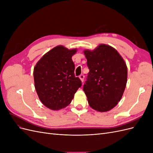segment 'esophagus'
I'll return each instance as SVG.
<instances>
[{"mask_svg": "<svg viewBox=\"0 0 153 153\" xmlns=\"http://www.w3.org/2000/svg\"><path fill=\"white\" fill-rule=\"evenodd\" d=\"M79 78H80V80H81V82H84V75H80Z\"/></svg>", "mask_w": 153, "mask_h": 153, "instance_id": "1", "label": "esophagus"}]
</instances>
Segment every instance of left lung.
Returning a JSON list of instances; mask_svg holds the SVG:
<instances>
[{
	"instance_id": "obj_1",
	"label": "left lung",
	"mask_w": 153,
	"mask_h": 153,
	"mask_svg": "<svg viewBox=\"0 0 153 153\" xmlns=\"http://www.w3.org/2000/svg\"><path fill=\"white\" fill-rule=\"evenodd\" d=\"M84 53L89 69L84 91L92 108L104 112L112 109L121 100L126 88L128 69L114 48L100 44Z\"/></svg>"
}]
</instances>
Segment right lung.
I'll return each mask as SVG.
<instances>
[{"label": "right lung", "mask_w": 153, "mask_h": 153, "mask_svg": "<svg viewBox=\"0 0 153 153\" xmlns=\"http://www.w3.org/2000/svg\"><path fill=\"white\" fill-rule=\"evenodd\" d=\"M76 51L57 46L36 64L33 72L35 89L41 103L49 109L59 110L66 107L82 85L80 78L74 74L72 56Z\"/></svg>", "instance_id": "right-lung-1"}]
</instances>
